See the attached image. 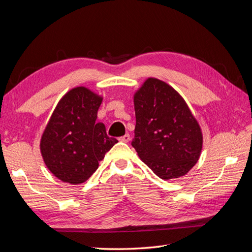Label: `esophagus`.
Masks as SVG:
<instances>
[{
    "mask_svg": "<svg viewBox=\"0 0 252 252\" xmlns=\"http://www.w3.org/2000/svg\"><path fill=\"white\" fill-rule=\"evenodd\" d=\"M121 142H124V143H128L129 141H130V135H129L128 133L127 134H125V135H123V136H121V138L119 139Z\"/></svg>",
    "mask_w": 252,
    "mask_h": 252,
    "instance_id": "esophagus-1",
    "label": "esophagus"
}]
</instances>
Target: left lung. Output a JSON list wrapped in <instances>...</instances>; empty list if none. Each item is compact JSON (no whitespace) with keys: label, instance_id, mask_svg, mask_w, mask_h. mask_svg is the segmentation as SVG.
I'll return each instance as SVG.
<instances>
[{"label":"left lung","instance_id":"left-lung-1","mask_svg":"<svg viewBox=\"0 0 252 252\" xmlns=\"http://www.w3.org/2000/svg\"><path fill=\"white\" fill-rule=\"evenodd\" d=\"M132 147L162 180L185 175L196 164L203 146L201 127L178 91L155 78L133 96Z\"/></svg>","mask_w":252,"mask_h":252}]
</instances>
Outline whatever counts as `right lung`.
<instances>
[{
	"instance_id": "obj_1",
	"label": "right lung",
	"mask_w": 252,
	"mask_h": 252,
	"mask_svg": "<svg viewBox=\"0 0 252 252\" xmlns=\"http://www.w3.org/2000/svg\"><path fill=\"white\" fill-rule=\"evenodd\" d=\"M103 97L86 87H75L61 98L42 134L45 165L59 180L82 184L97 169L98 162L118 140L96 123Z\"/></svg>"
}]
</instances>
